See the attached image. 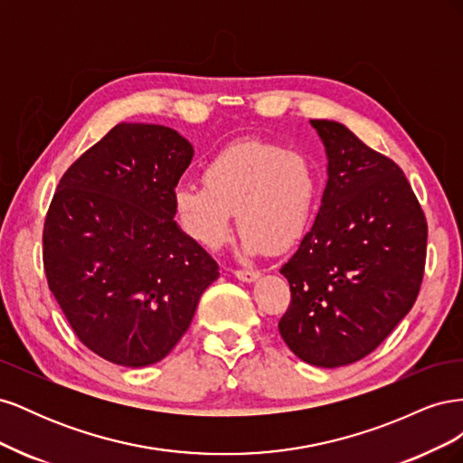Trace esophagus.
Segmentation results:
<instances>
[{
  "label": "esophagus",
  "instance_id": "obj_1",
  "mask_svg": "<svg viewBox=\"0 0 463 463\" xmlns=\"http://www.w3.org/2000/svg\"><path fill=\"white\" fill-rule=\"evenodd\" d=\"M233 274L243 279V282H255V279L260 276L259 270H233Z\"/></svg>",
  "mask_w": 463,
  "mask_h": 463
}]
</instances>
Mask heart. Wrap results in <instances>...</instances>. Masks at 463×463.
<instances>
[{"label": "heart", "instance_id": "obj_1", "mask_svg": "<svg viewBox=\"0 0 463 463\" xmlns=\"http://www.w3.org/2000/svg\"><path fill=\"white\" fill-rule=\"evenodd\" d=\"M203 181L174 191L184 232L208 249L232 237L233 213L247 253L284 250L309 226L317 203V175L301 152L260 141H240L210 158Z\"/></svg>", "mask_w": 463, "mask_h": 463}]
</instances>
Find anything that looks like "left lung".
Segmentation results:
<instances>
[{
    "label": "left lung",
    "mask_w": 463,
    "mask_h": 463,
    "mask_svg": "<svg viewBox=\"0 0 463 463\" xmlns=\"http://www.w3.org/2000/svg\"><path fill=\"white\" fill-rule=\"evenodd\" d=\"M328 181L313 228L279 269L291 301L278 330L309 365L369 355L411 311L423 282L427 220L396 162L345 125L311 119Z\"/></svg>",
    "instance_id": "8db88e82"
}]
</instances>
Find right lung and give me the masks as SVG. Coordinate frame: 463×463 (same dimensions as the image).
Instances as JSON below:
<instances>
[{"instance_id":"1","label":"right lung","mask_w":463,"mask_h":463,"mask_svg":"<svg viewBox=\"0 0 463 463\" xmlns=\"http://www.w3.org/2000/svg\"><path fill=\"white\" fill-rule=\"evenodd\" d=\"M193 160L164 125L119 123L63 174L44 222L55 301L90 352L146 367L191 325L218 262L181 232L174 191Z\"/></svg>"}]
</instances>
